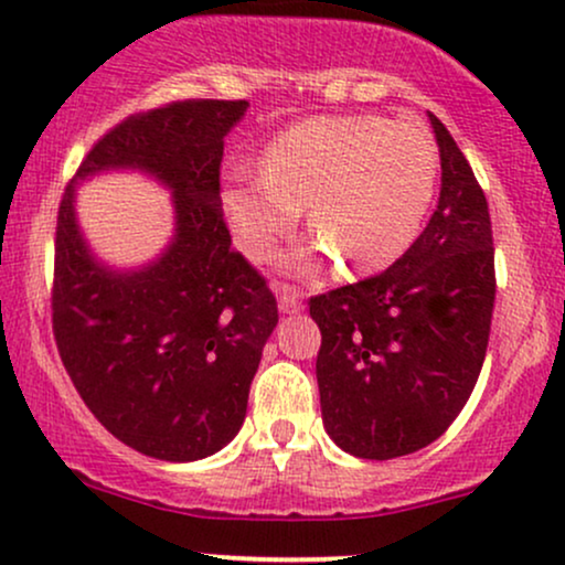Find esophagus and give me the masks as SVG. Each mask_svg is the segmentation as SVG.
I'll list each match as a JSON object with an SVG mask.
<instances>
[{
	"label": "esophagus",
	"instance_id": "1",
	"mask_svg": "<svg viewBox=\"0 0 565 565\" xmlns=\"http://www.w3.org/2000/svg\"><path fill=\"white\" fill-rule=\"evenodd\" d=\"M277 290H280V315H298V311H303V303L301 298H298V294L290 285H275Z\"/></svg>",
	"mask_w": 565,
	"mask_h": 565
}]
</instances>
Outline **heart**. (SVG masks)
<instances>
[{
    "label": "heart",
    "mask_w": 565,
    "mask_h": 565,
    "mask_svg": "<svg viewBox=\"0 0 565 565\" xmlns=\"http://www.w3.org/2000/svg\"><path fill=\"white\" fill-rule=\"evenodd\" d=\"M435 178V143L416 125L315 117L277 136L264 167H233L222 206L241 248L264 259L309 204V225L322 241L298 250V259L332 250L348 275H372L398 262L419 235Z\"/></svg>",
    "instance_id": "heart-1"
}]
</instances>
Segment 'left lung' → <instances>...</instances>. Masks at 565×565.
<instances>
[{"label": "left lung", "mask_w": 565, "mask_h": 565, "mask_svg": "<svg viewBox=\"0 0 565 565\" xmlns=\"http://www.w3.org/2000/svg\"><path fill=\"white\" fill-rule=\"evenodd\" d=\"M440 201L393 267L315 296L327 435L356 458L387 461L435 443L461 414L482 372L495 306L487 199L448 128Z\"/></svg>", "instance_id": "left-lung-1"}]
</instances>
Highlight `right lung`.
Masks as SVG:
<instances>
[{
  "label": "right lung",
  "instance_id": "right-lung-1",
  "mask_svg": "<svg viewBox=\"0 0 565 565\" xmlns=\"http://www.w3.org/2000/svg\"><path fill=\"white\" fill-rule=\"evenodd\" d=\"M246 109L188 99L130 115L62 193L52 288L62 364L107 431L159 461H199L238 435L277 324L275 296L230 246L220 201L225 136ZM109 169H138L173 193L177 233L138 270L96 260L74 217V185Z\"/></svg>",
  "mask_w": 565,
  "mask_h": 565
}]
</instances>
